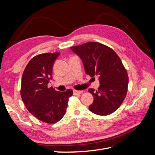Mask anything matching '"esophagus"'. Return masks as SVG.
I'll list each match as a JSON object with an SVG mask.
<instances>
[{
    "label": "esophagus",
    "instance_id": "1",
    "mask_svg": "<svg viewBox=\"0 0 155 155\" xmlns=\"http://www.w3.org/2000/svg\"><path fill=\"white\" fill-rule=\"evenodd\" d=\"M83 93L82 91H76V90H74V95H77V94H80Z\"/></svg>",
    "mask_w": 155,
    "mask_h": 155
}]
</instances>
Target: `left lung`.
Returning <instances> with one entry per match:
<instances>
[{
    "mask_svg": "<svg viewBox=\"0 0 155 155\" xmlns=\"http://www.w3.org/2000/svg\"><path fill=\"white\" fill-rule=\"evenodd\" d=\"M82 61L85 72L91 78L97 76L98 90L90 88L94 97L89 110L100 116L109 115L122 104L127 92L129 78L120 58L108 46L88 42L70 48Z\"/></svg>",
    "mask_w": 155,
    "mask_h": 155,
    "instance_id": "obj_1",
    "label": "left lung"
}]
</instances>
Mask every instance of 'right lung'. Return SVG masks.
<instances>
[{"instance_id": "obj_1", "label": "right lung", "mask_w": 155, "mask_h": 155, "mask_svg": "<svg viewBox=\"0 0 155 155\" xmlns=\"http://www.w3.org/2000/svg\"><path fill=\"white\" fill-rule=\"evenodd\" d=\"M60 53H45L33 58L23 72L21 96L30 113L38 120L54 124L61 119L67 110L68 97L73 91H56L48 87L52 79V68Z\"/></svg>"}]
</instances>
